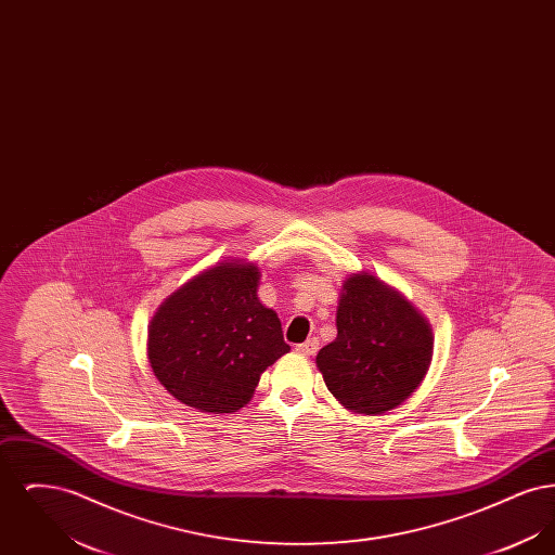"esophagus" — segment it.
<instances>
[{"instance_id": "1", "label": "esophagus", "mask_w": 555, "mask_h": 555, "mask_svg": "<svg viewBox=\"0 0 555 555\" xmlns=\"http://www.w3.org/2000/svg\"><path fill=\"white\" fill-rule=\"evenodd\" d=\"M295 351L301 353V356H314L318 351V341L317 339H308L304 344H297L295 345Z\"/></svg>"}]
</instances>
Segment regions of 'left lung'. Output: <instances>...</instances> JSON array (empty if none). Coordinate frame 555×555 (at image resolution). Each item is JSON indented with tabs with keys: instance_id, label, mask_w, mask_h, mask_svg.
I'll use <instances>...</instances> for the list:
<instances>
[{
	"instance_id": "1",
	"label": "left lung",
	"mask_w": 555,
	"mask_h": 555,
	"mask_svg": "<svg viewBox=\"0 0 555 555\" xmlns=\"http://www.w3.org/2000/svg\"><path fill=\"white\" fill-rule=\"evenodd\" d=\"M426 318L369 272L351 274L337 308V337L317 356L328 391L358 414H385L418 389L433 358Z\"/></svg>"
}]
</instances>
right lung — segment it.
Returning a JSON list of instances; mask_svg holds the SVG:
<instances>
[{"label": "right lung", "instance_id": "1", "mask_svg": "<svg viewBox=\"0 0 555 555\" xmlns=\"http://www.w3.org/2000/svg\"><path fill=\"white\" fill-rule=\"evenodd\" d=\"M258 283V266L224 260L164 299L150 322L147 356L170 396L199 412L233 414L289 351Z\"/></svg>", "mask_w": 555, "mask_h": 555}]
</instances>
